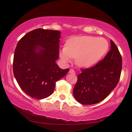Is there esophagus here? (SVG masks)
I'll use <instances>...</instances> for the list:
<instances>
[{"instance_id": "1", "label": "esophagus", "mask_w": 132, "mask_h": 132, "mask_svg": "<svg viewBox=\"0 0 132 132\" xmlns=\"http://www.w3.org/2000/svg\"><path fill=\"white\" fill-rule=\"evenodd\" d=\"M69 73L73 74V75H75V70H74V69H69Z\"/></svg>"}]
</instances>
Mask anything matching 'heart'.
I'll return each mask as SVG.
<instances>
[{
    "instance_id": "obj_1",
    "label": "heart",
    "mask_w": 132,
    "mask_h": 132,
    "mask_svg": "<svg viewBox=\"0 0 132 132\" xmlns=\"http://www.w3.org/2000/svg\"><path fill=\"white\" fill-rule=\"evenodd\" d=\"M108 49L109 43L105 39L84 36L68 40L60 54L66 63L70 62L72 57L76 59V63L81 67L89 68L96 64Z\"/></svg>"
}]
</instances>
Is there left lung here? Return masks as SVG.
<instances>
[{"label": "left lung", "mask_w": 132, "mask_h": 132, "mask_svg": "<svg viewBox=\"0 0 132 132\" xmlns=\"http://www.w3.org/2000/svg\"><path fill=\"white\" fill-rule=\"evenodd\" d=\"M110 50L103 60L89 68L81 69L73 95L84 105L99 103L110 94L119 82L122 68V56L112 40Z\"/></svg>", "instance_id": "left-lung-1"}]
</instances>
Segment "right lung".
I'll return each mask as SVG.
<instances>
[{"label": "right lung", "mask_w": 132, "mask_h": 132, "mask_svg": "<svg viewBox=\"0 0 132 132\" xmlns=\"http://www.w3.org/2000/svg\"><path fill=\"white\" fill-rule=\"evenodd\" d=\"M60 32L37 28L18 42L13 72L22 90L33 98L42 99L52 94L56 82L67 74L56 63L59 57Z\"/></svg>", "instance_id": "right-lung-1"}]
</instances>
